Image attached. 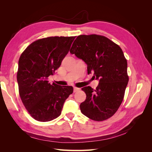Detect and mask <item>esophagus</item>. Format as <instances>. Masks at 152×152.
I'll use <instances>...</instances> for the list:
<instances>
[{
  "label": "esophagus",
  "mask_w": 152,
  "mask_h": 152,
  "mask_svg": "<svg viewBox=\"0 0 152 152\" xmlns=\"http://www.w3.org/2000/svg\"><path fill=\"white\" fill-rule=\"evenodd\" d=\"M80 88H78V87H75L74 88H73V92H74V93H76V92H77V91H80Z\"/></svg>",
  "instance_id": "obj_1"
}]
</instances>
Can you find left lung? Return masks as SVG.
<instances>
[{
	"label": "left lung",
	"mask_w": 152,
	"mask_h": 152,
	"mask_svg": "<svg viewBox=\"0 0 152 152\" xmlns=\"http://www.w3.org/2000/svg\"><path fill=\"white\" fill-rule=\"evenodd\" d=\"M70 52L83 60L88 73L99 80L96 89L82 90L86 99L80 105L81 112L95 121L113 116L120 107L128 84L127 63L122 49L104 36L81 35L73 42Z\"/></svg>",
	"instance_id": "obj_1"
}]
</instances>
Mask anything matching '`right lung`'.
I'll return each mask as SVG.
<instances>
[{"label":"right lung","instance_id":"obj_1","mask_svg":"<svg viewBox=\"0 0 152 152\" xmlns=\"http://www.w3.org/2000/svg\"><path fill=\"white\" fill-rule=\"evenodd\" d=\"M75 37H50L35 41L18 61L17 81L20 98L35 120L48 122L58 117L73 87L50 84L48 80L60 66Z\"/></svg>","mask_w":152,"mask_h":152}]
</instances>
